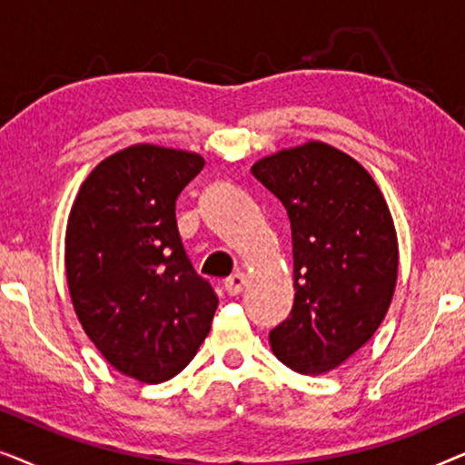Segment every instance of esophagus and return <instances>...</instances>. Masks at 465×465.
Here are the masks:
<instances>
[{"mask_svg": "<svg viewBox=\"0 0 465 465\" xmlns=\"http://www.w3.org/2000/svg\"><path fill=\"white\" fill-rule=\"evenodd\" d=\"M243 285H245L243 272H234V275H231L224 282V290L231 296H237V294H241V292H243Z\"/></svg>", "mask_w": 465, "mask_h": 465, "instance_id": "esophagus-1", "label": "esophagus"}]
</instances>
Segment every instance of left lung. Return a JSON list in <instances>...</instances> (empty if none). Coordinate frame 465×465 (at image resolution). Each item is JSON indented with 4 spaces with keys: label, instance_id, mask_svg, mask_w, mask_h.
Masks as SVG:
<instances>
[{
    "label": "left lung",
    "instance_id": "left-lung-1",
    "mask_svg": "<svg viewBox=\"0 0 465 465\" xmlns=\"http://www.w3.org/2000/svg\"><path fill=\"white\" fill-rule=\"evenodd\" d=\"M285 207L294 304L269 332L272 353L302 374L332 371L371 341L398 277L391 213L368 171L332 145L309 142L252 167Z\"/></svg>",
    "mask_w": 465,
    "mask_h": 465
}]
</instances>
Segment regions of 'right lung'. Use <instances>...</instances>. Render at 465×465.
<instances>
[{"label": "right lung", "mask_w": 465, "mask_h": 465, "mask_svg": "<svg viewBox=\"0 0 465 465\" xmlns=\"http://www.w3.org/2000/svg\"><path fill=\"white\" fill-rule=\"evenodd\" d=\"M203 167L199 154L133 145L93 169L69 213L65 269L75 313L104 358L142 383L182 372L218 309L175 220L177 196Z\"/></svg>", "instance_id": "obj_1"}]
</instances>
